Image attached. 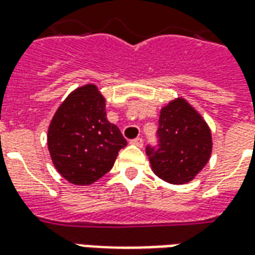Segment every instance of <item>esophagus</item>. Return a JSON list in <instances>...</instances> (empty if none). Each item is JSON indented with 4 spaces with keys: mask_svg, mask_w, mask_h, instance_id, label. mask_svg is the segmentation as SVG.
<instances>
[{
    "mask_svg": "<svg viewBox=\"0 0 255 255\" xmlns=\"http://www.w3.org/2000/svg\"><path fill=\"white\" fill-rule=\"evenodd\" d=\"M131 143L135 144V146H138V147H142L143 146V139L142 138H135L131 140Z\"/></svg>",
    "mask_w": 255,
    "mask_h": 255,
    "instance_id": "esophagus-1",
    "label": "esophagus"
}]
</instances>
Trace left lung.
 Segmentation results:
<instances>
[{"label":"left lung","mask_w":255,"mask_h":255,"mask_svg":"<svg viewBox=\"0 0 255 255\" xmlns=\"http://www.w3.org/2000/svg\"><path fill=\"white\" fill-rule=\"evenodd\" d=\"M158 147H146L151 169L171 184L191 182L212 154V132L202 116L184 98L164 106L158 120Z\"/></svg>","instance_id":"8db88e82"}]
</instances>
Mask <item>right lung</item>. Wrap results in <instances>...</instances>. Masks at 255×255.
<instances>
[{
    "mask_svg": "<svg viewBox=\"0 0 255 255\" xmlns=\"http://www.w3.org/2000/svg\"><path fill=\"white\" fill-rule=\"evenodd\" d=\"M105 98L95 84L72 91L58 106L47 129V147L58 173L89 186L111 171L127 140L108 122Z\"/></svg>",
    "mask_w": 255,
    "mask_h": 255,
    "instance_id": "1",
    "label": "right lung"
}]
</instances>
